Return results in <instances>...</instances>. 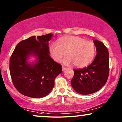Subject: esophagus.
<instances>
[{
  "label": "esophagus",
  "instance_id": "obj_1",
  "mask_svg": "<svg viewBox=\"0 0 122 122\" xmlns=\"http://www.w3.org/2000/svg\"><path fill=\"white\" fill-rule=\"evenodd\" d=\"M66 69H67V68L65 67V66H62V71H66Z\"/></svg>",
  "mask_w": 122,
  "mask_h": 122
}]
</instances>
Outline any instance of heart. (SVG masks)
Masks as SVG:
<instances>
[{
  "mask_svg": "<svg viewBox=\"0 0 122 122\" xmlns=\"http://www.w3.org/2000/svg\"><path fill=\"white\" fill-rule=\"evenodd\" d=\"M49 52L56 62L61 61L67 53L69 57L63 61L65 64L73 63L76 67L83 68L94 59L96 46L92 41H85L79 36H68L60 38L58 43H53L50 46Z\"/></svg>",
  "mask_w": 122,
  "mask_h": 122,
  "instance_id": "1",
  "label": "heart"
}]
</instances>
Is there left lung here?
I'll return each instance as SVG.
<instances>
[{"mask_svg":"<svg viewBox=\"0 0 122 122\" xmlns=\"http://www.w3.org/2000/svg\"><path fill=\"white\" fill-rule=\"evenodd\" d=\"M97 54L94 61L88 67L74 69L71 85L79 94L86 95L101 89L107 81L109 71V53L104 44L96 40Z\"/></svg>","mask_w":122,"mask_h":122,"instance_id":"1","label":"left lung"}]
</instances>
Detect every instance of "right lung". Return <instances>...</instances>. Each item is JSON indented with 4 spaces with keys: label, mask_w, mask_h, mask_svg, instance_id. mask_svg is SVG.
<instances>
[{
    "label": "right lung",
    "mask_w": 122,
    "mask_h": 122,
    "mask_svg": "<svg viewBox=\"0 0 122 122\" xmlns=\"http://www.w3.org/2000/svg\"><path fill=\"white\" fill-rule=\"evenodd\" d=\"M52 34L31 36L16 45L10 58L9 70L13 83L17 91L31 98L44 97L54 87V80L62 72L61 64L49 56L48 41ZM37 57L29 64V56Z\"/></svg>",
    "instance_id": "add662e5"
}]
</instances>
